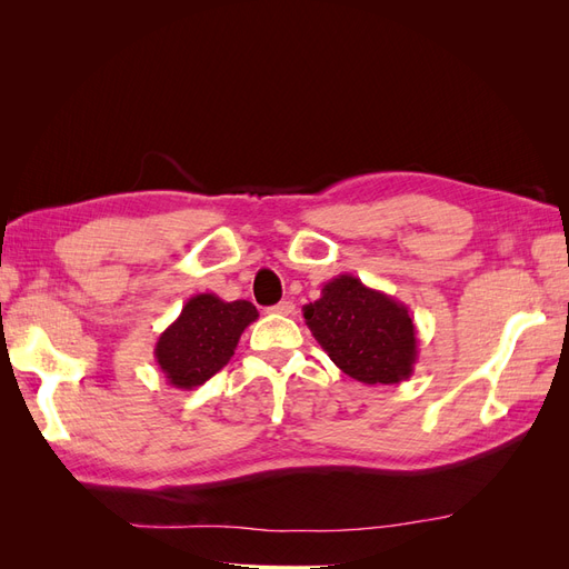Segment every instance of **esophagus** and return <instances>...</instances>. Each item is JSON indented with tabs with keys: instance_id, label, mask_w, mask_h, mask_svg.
I'll use <instances>...</instances> for the list:
<instances>
[{
	"instance_id": "obj_1",
	"label": "esophagus",
	"mask_w": 569,
	"mask_h": 569,
	"mask_svg": "<svg viewBox=\"0 0 569 569\" xmlns=\"http://www.w3.org/2000/svg\"><path fill=\"white\" fill-rule=\"evenodd\" d=\"M272 313H280V316H295V311H297V306L291 303V301H280L278 306H272L270 308Z\"/></svg>"
}]
</instances>
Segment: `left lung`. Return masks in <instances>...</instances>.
<instances>
[{
	"instance_id": "1",
	"label": "left lung",
	"mask_w": 569,
	"mask_h": 569,
	"mask_svg": "<svg viewBox=\"0 0 569 569\" xmlns=\"http://www.w3.org/2000/svg\"><path fill=\"white\" fill-rule=\"evenodd\" d=\"M303 320L332 363L363 385H399L418 363L408 306L343 272L303 306Z\"/></svg>"
}]
</instances>
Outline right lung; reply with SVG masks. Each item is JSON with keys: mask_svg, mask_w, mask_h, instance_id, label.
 I'll return each instance as SVG.
<instances>
[{"mask_svg": "<svg viewBox=\"0 0 569 569\" xmlns=\"http://www.w3.org/2000/svg\"><path fill=\"white\" fill-rule=\"evenodd\" d=\"M256 318L251 301H222L209 291L189 299L153 349L168 385L189 391L211 380L230 363L239 337Z\"/></svg>", "mask_w": 569, "mask_h": 569, "instance_id": "1", "label": "right lung"}]
</instances>
